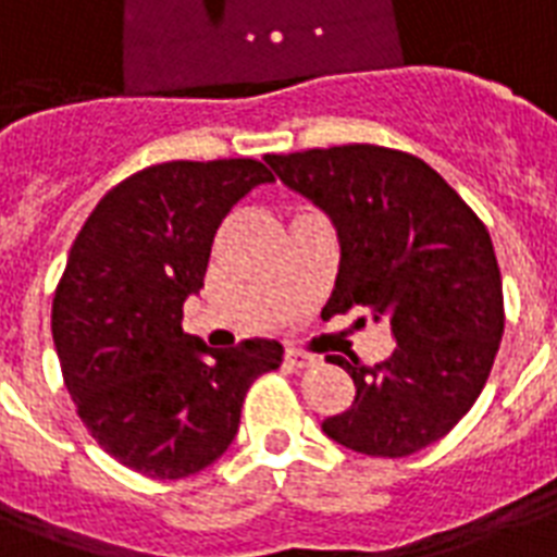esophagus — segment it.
<instances>
[{
  "label": "esophagus",
  "instance_id": "obj_1",
  "mask_svg": "<svg viewBox=\"0 0 557 557\" xmlns=\"http://www.w3.org/2000/svg\"><path fill=\"white\" fill-rule=\"evenodd\" d=\"M286 367H292V370H304V367H312L318 358L312 356V352H304V349H286Z\"/></svg>",
  "mask_w": 557,
  "mask_h": 557
}]
</instances>
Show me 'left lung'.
<instances>
[{
	"mask_svg": "<svg viewBox=\"0 0 557 557\" xmlns=\"http://www.w3.org/2000/svg\"><path fill=\"white\" fill-rule=\"evenodd\" d=\"M265 161L338 231L332 312L367 309L396 338L381 364L330 356L356 381V401L323 433L367 457L428 448L471 410L500 349L506 314L492 236L410 152L347 144Z\"/></svg>",
	"mask_w": 557,
	"mask_h": 557,
	"instance_id": "left-lung-1",
	"label": "left lung"
}]
</instances>
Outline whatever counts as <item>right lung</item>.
Returning <instances> with one entry per match:
<instances>
[{
    "label": "right lung",
    "instance_id": "obj_1",
    "mask_svg": "<svg viewBox=\"0 0 557 557\" xmlns=\"http://www.w3.org/2000/svg\"><path fill=\"white\" fill-rule=\"evenodd\" d=\"M265 182L253 159L156 164L112 187L69 251L51 306L63 381L100 448L138 474L182 480L222 457L253 379L283 361L277 341L208 349L182 330L222 219Z\"/></svg>",
    "mask_w": 557,
    "mask_h": 557
}]
</instances>
